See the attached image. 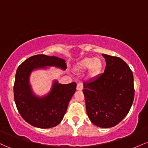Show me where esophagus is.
Listing matches in <instances>:
<instances>
[{
    "label": "esophagus",
    "instance_id": "esophagus-1",
    "mask_svg": "<svg viewBox=\"0 0 148 148\" xmlns=\"http://www.w3.org/2000/svg\"><path fill=\"white\" fill-rule=\"evenodd\" d=\"M83 88H84V86H83L82 83H79L76 86V90H82Z\"/></svg>",
    "mask_w": 148,
    "mask_h": 148
}]
</instances>
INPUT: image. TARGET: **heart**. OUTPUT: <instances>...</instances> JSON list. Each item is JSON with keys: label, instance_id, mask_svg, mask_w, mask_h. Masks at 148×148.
<instances>
[{"label": "heart", "instance_id": "obj_1", "mask_svg": "<svg viewBox=\"0 0 148 148\" xmlns=\"http://www.w3.org/2000/svg\"><path fill=\"white\" fill-rule=\"evenodd\" d=\"M103 68V61L99 57L85 58L77 64L76 69L79 72H84L88 69V76L95 79L99 75Z\"/></svg>", "mask_w": 148, "mask_h": 148}]
</instances>
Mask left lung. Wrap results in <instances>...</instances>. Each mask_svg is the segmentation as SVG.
Masks as SVG:
<instances>
[{"label":"left lung","mask_w":148,"mask_h":148,"mask_svg":"<svg viewBox=\"0 0 148 148\" xmlns=\"http://www.w3.org/2000/svg\"><path fill=\"white\" fill-rule=\"evenodd\" d=\"M104 72L84 83L86 112L90 121L101 128L114 127L130 111L134 98V76L127 64L118 57L102 54Z\"/></svg>","instance_id":"1"}]
</instances>
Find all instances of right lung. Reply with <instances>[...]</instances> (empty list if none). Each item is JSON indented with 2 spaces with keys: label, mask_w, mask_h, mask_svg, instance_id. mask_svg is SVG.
<instances>
[{
  "label": "right lung",
  "mask_w": 148,
  "mask_h": 148,
  "mask_svg": "<svg viewBox=\"0 0 148 148\" xmlns=\"http://www.w3.org/2000/svg\"><path fill=\"white\" fill-rule=\"evenodd\" d=\"M47 67L65 70L67 64L60 58L43 54L33 56L18 66L14 86V101L18 113L28 124L41 129L56 127L62 121L76 88L75 82L61 84L54 80L46 95H35L30 84V75L33 71L47 69Z\"/></svg>",
  "instance_id": "right-lung-1"
}]
</instances>
